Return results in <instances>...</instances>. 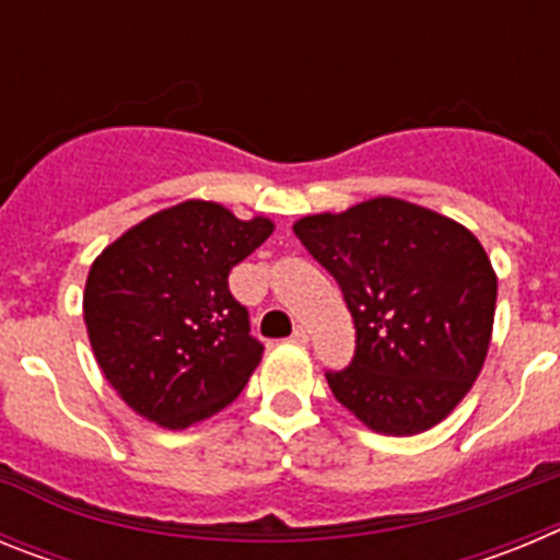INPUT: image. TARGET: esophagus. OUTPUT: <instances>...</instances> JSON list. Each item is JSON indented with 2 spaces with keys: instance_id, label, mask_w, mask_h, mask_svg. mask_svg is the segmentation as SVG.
<instances>
[{
  "instance_id": "obj_1",
  "label": "esophagus",
  "mask_w": 560,
  "mask_h": 560,
  "mask_svg": "<svg viewBox=\"0 0 560 560\" xmlns=\"http://www.w3.org/2000/svg\"><path fill=\"white\" fill-rule=\"evenodd\" d=\"M291 341H294V345H308V330L296 325L294 334H291Z\"/></svg>"
}]
</instances>
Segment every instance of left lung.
I'll return each mask as SVG.
<instances>
[{
    "mask_svg": "<svg viewBox=\"0 0 560 560\" xmlns=\"http://www.w3.org/2000/svg\"><path fill=\"white\" fill-rule=\"evenodd\" d=\"M294 235L353 314V361L328 373L336 400L389 438L446 420L491 348L497 271L477 235L393 196L305 215Z\"/></svg>",
    "mask_w": 560,
    "mask_h": 560,
    "instance_id": "left-lung-1",
    "label": "left lung"
}]
</instances>
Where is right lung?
Here are the masks:
<instances>
[{
    "label": "right lung",
    "instance_id": "obj_1",
    "mask_svg": "<svg viewBox=\"0 0 560 560\" xmlns=\"http://www.w3.org/2000/svg\"><path fill=\"white\" fill-rule=\"evenodd\" d=\"M271 232L266 215L241 221L219 201L190 199L95 257L83 323L103 375L140 418L187 429L246 387L264 348L226 277Z\"/></svg>",
    "mask_w": 560,
    "mask_h": 560
}]
</instances>
